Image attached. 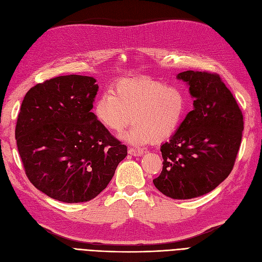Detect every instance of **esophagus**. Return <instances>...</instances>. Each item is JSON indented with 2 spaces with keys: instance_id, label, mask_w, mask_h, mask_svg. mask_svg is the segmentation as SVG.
Wrapping results in <instances>:
<instances>
[{
  "instance_id": "obj_1",
  "label": "esophagus",
  "mask_w": 262,
  "mask_h": 262,
  "mask_svg": "<svg viewBox=\"0 0 262 262\" xmlns=\"http://www.w3.org/2000/svg\"><path fill=\"white\" fill-rule=\"evenodd\" d=\"M128 153L131 154V155H134V156H141V155L144 154V150L137 149V148H129Z\"/></svg>"
}]
</instances>
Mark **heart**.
Listing matches in <instances>:
<instances>
[{"label": "heart", "instance_id": "obj_1", "mask_svg": "<svg viewBox=\"0 0 262 262\" xmlns=\"http://www.w3.org/2000/svg\"><path fill=\"white\" fill-rule=\"evenodd\" d=\"M95 101L94 114L107 129L120 134L134 122L124 139L133 144H147L175 133L184 121L188 94L176 84L166 85L149 77L124 78Z\"/></svg>", "mask_w": 262, "mask_h": 262}]
</instances>
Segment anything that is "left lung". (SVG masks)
<instances>
[{
    "mask_svg": "<svg viewBox=\"0 0 262 262\" xmlns=\"http://www.w3.org/2000/svg\"><path fill=\"white\" fill-rule=\"evenodd\" d=\"M189 85L193 110L161 146L163 170L154 186L171 199L209 193L231 173L241 146L242 110L219 74L186 71L177 75Z\"/></svg>",
    "mask_w": 262,
    "mask_h": 262,
    "instance_id": "1",
    "label": "left lung"
}]
</instances>
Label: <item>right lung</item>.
Masks as SVG:
<instances>
[{"mask_svg": "<svg viewBox=\"0 0 262 262\" xmlns=\"http://www.w3.org/2000/svg\"><path fill=\"white\" fill-rule=\"evenodd\" d=\"M97 91L94 77L63 75L31 87L21 102L15 139L26 176L54 200L94 199L128 154L92 113Z\"/></svg>", "mask_w": 262, "mask_h": 262, "instance_id": "right-lung-1", "label": "right lung"}]
</instances>
